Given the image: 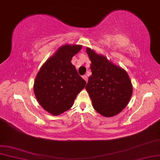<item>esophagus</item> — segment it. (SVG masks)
Returning <instances> with one entry per match:
<instances>
[{"instance_id":"1","label":"esophagus","mask_w":160,"mask_h":160,"mask_svg":"<svg viewBox=\"0 0 160 160\" xmlns=\"http://www.w3.org/2000/svg\"><path fill=\"white\" fill-rule=\"evenodd\" d=\"M83 78L86 81V82H87V81H88V77H87V75H83Z\"/></svg>"}]
</instances>
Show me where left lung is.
<instances>
[{"label":"left lung","mask_w":160,"mask_h":160,"mask_svg":"<svg viewBox=\"0 0 160 160\" xmlns=\"http://www.w3.org/2000/svg\"><path fill=\"white\" fill-rule=\"evenodd\" d=\"M87 53L92 63V74L88 77L86 89L93 107L106 117L119 114L128 104L132 94V85L126 71L113 64L104 56L89 48Z\"/></svg>","instance_id":"obj_1"}]
</instances>
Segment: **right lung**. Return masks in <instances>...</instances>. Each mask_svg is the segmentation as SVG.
<instances>
[{
  "mask_svg": "<svg viewBox=\"0 0 160 160\" xmlns=\"http://www.w3.org/2000/svg\"><path fill=\"white\" fill-rule=\"evenodd\" d=\"M82 46L65 45L41 66L34 82V94L40 105L53 115H59L73 106L87 82L71 61Z\"/></svg>",
  "mask_w": 160,
  "mask_h": 160,
  "instance_id": "add662e5",
  "label": "right lung"
}]
</instances>
